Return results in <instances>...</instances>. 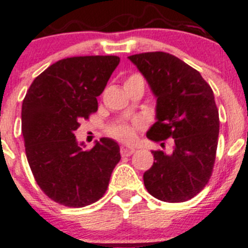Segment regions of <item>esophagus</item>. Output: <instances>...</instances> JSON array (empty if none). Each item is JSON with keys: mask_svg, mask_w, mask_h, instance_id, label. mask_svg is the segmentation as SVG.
<instances>
[{"mask_svg": "<svg viewBox=\"0 0 248 248\" xmlns=\"http://www.w3.org/2000/svg\"><path fill=\"white\" fill-rule=\"evenodd\" d=\"M120 152H121L122 157H129V155L135 153V148H131V147L122 146L121 149H120Z\"/></svg>", "mask_w": 248, "mask_h": 248, "instance_id": "esophagus-1", "label": "esophagus"}]
</instances>
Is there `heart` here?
Masks as SVG:
<instances>
[{
	"mask_svg": "<svg viewBox=\"0 0 248 248\" xmlns=\"http://www.w3.org/2000/svg\"><path fill=\"white\" fill-rule=\"evenodd\" d=\"M133 77H136V75H133ZM140 127H142V124H140V122L137 121L133 122V124H116L108 127V133L111 137L116 138V140L128 143V142H132L135 140L136 133H137Z\"/></svg>",
	"mask_w": 248,
	"mask_h": 248,
	"instance_id": "heart-1",
	"label": "heart"
}]
</instances>
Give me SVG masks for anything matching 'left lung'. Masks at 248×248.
Returning a JSON list of instances; mask_svg holds the SVG:
<instances>
[{"mask_svg": "<svg viewBox=\"0 0 248 248\" xmlns=\"http://www.w3.org/2000/svg\"><path fill=\"white\" fill-rule=\"evenodd\" d=\"M128 59L157 97V122L147 137L174 142L169 155L152 152L155 162L143 174L144 186L162 202H188L213 174L220 129L213 89L199 71L169 53H140Z\"/></svg>", "mask_w": 248, "mask_h": 248, "instance_id": "left-lung-1", "label": "left lung"}]
</instances>
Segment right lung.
<instances>
[{
	"mask_svg": "<svg viewBox=\"0 0 248 248\" xmlns=\"http://www.w3.org/2000/svg\"><path fill=\"white\" fill-rule=\"evenodd\" d=\"M116 55L58 60L33 80L22 104L26 155L35 182L60 205L82 207L101 199L120 162V147L101 138L84 151L74 132L97 111V96L119 65Z\"/></svg>",
	"mask_w": 248,
	"mask_h": 248,
	"instance_id": "right-lung-1",
	"label": "right lung"
}]
</instances>
